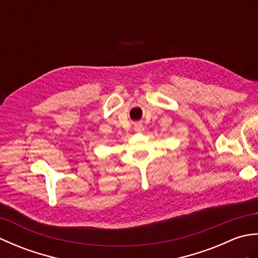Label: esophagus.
<instances>
[{
	"instance_id": "obj_1",
	"label": "esophagus",
	"mask_w": 258,
	"mask_h": 258,
	"mask_svg": "<svg viewBox=\"0 0 258 258\" xmlns=\"http://www.w3.org/2000/svg\"><path fill=\"white\" fill-rule=\"evenodd\" d=\"M134 130L136 131V132H143V131H144V126L142 125L141 123H138V124L134 125Z\"/></svg>"
}]
</instances>
